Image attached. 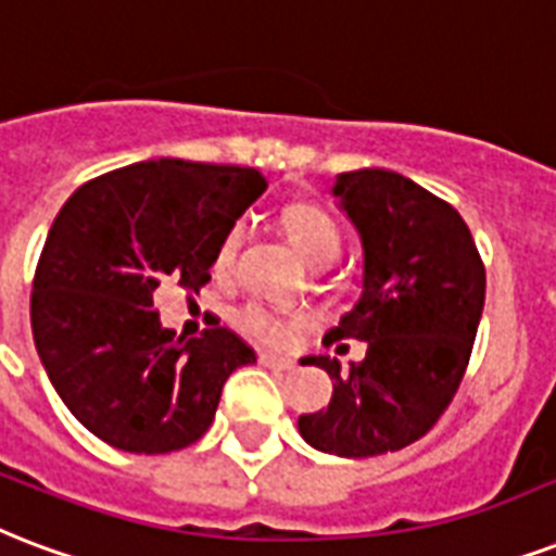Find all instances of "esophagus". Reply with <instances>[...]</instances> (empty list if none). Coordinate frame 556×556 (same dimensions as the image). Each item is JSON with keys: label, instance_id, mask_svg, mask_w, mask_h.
<instances>
[{"label": "esophagus", "instance_id": "obj_1", "mask_svg": "<svg viewBox=\"0 0 556 556\" xmlns=\"http://www.w3.org/2000/svg\"><path fill=\"white\" fill-rule=\"evenodd\" d=\"M260 362L265 364V367H270V370H291V367H294L291 358H282V355L274 353H260Z\"/></svg>", "mask_w": 556, "mask_h": 556}]
</instances>
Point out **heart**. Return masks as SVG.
Returning a JSON list of instances; mask_svg holds the SVG:
<instances>
[{"instance_id":"obj_1","label":"heart","mask_w":556,"mask_h":556,"mask_svg":"<svg viewBox=\"0 0 556 556\" xmlns=\"http://www.w3.org/2000/svg\"><path fill=\"white\" fill-rule=\"evenodd\" d=\"M282 230L294 250L308 262V265H320V262H332L341 250V236L338 227L315 203H291L282 212ZM248 224L236 222L230 230L224 232L222 244L215 250V270L218 274H230L239 260L241 241H244ZM236 326L241 332L260 338L265 344H282L288 334L294 332L296 326H303V317L294 312H282V308L262 306V303H248L232 315Z\"/></svg>"}]
</instances>
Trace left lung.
I'll return each mask as SVG.
<instances>
[{"instance_id": "1", "label": "left lung", "mask_w": 556, "mask_h": 556, "mask_svg": "<svg viewBox=\"0 0 556 556\" xmlns=\"http://www.w3.org/2000/svg\"><path fill=\"white\" fill-rule=\"evenodd\" d=\"M332 194L362 236V296L334 341H364V362L308 355L332 379L324 410L296 429L308 446L372 457L410 446L440 419L472 355L486 274L472 232L452 203L388 168L338 175Z\"/></svg>"}]
</instances>
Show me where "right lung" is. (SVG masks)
Here are the masks:
<instances>
[{"label":"right lung","mask_w":556,"mask_h":556,"mask_svg":"<svg viewBox=\"0 0 556 556\" xmlns=\"http://www.w3.org/2000/svg\"><path fill=\"white\" fill-rule=\"evenodd\" d=\"M265 189L256 168L160 156L63 203L34 274L31 332L58 396L96 438L134 455L192 446L230 372L256 362L224 326L175 338L154 291L172 277L198 294L224 232Z\"/></svg>","instance_id":"obj_1"}]
</instances>
